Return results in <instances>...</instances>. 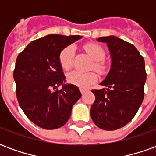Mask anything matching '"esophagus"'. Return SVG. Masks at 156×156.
Segmentation results:
<instances>
[{"instance_id": "esophagus-1", "label": "esophagus", "mask_w": 156, "mask_h": 156, "mask_svg": "<svg viewBox=\"0 0 156 156\" xmlns=\"http://www.w3.org/2000/svg\"><path fill=\"white\" fill-rule=\"evenodd\" d=\"M88 91H89L88 89H86V88H80V92H81L82 94H84L85 93H87Z\"/></svg>"}]
</instances>
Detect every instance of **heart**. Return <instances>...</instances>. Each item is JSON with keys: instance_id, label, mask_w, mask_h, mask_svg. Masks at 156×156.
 Here are the masks:
<instances>
[{"instance_id": "b5f03b06", "label": "heart", "mask_w": 156, "mask_h": 156, "mask_svg": "<svg viewBox=\"0 0 156 156\" xmlns=\"http://www.w3.org/2000/svg\"><path fill=\"white\" fill-rule=\"evenodd\" d=\"M85 50L88 54L95 60L94 63V68L99 73H102L105 71V65L100 60L105 58V51L104 49L98 44L95 43H88L85 45ZM73 58H74V47L68 46L63 48L59 55V62L62 68L64 70H68L73 67ZM68 81L72 84L76 85L79 88H88L92 84H94L97 80V76L93 72L88 73H81L78 71H72L67 76Z\"/></svg>"}]
</instances>
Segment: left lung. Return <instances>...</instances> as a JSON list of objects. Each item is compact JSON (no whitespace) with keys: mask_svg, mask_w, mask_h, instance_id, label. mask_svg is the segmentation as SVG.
I'll use <instances>...</instances> for the list:
<instances>
[{"mask_svg":"<svg viewBox=\"0 0 156 156\" xmlns=\"http://www.w3.org/2000/svg\"><path fill=\"white\" fill-rule=\"evenodd\" d=\"M97 41L107 44L111 65L99 83L105 88L92 90L95 101L90 115L98 128L115 130L131 121L143 102L146 81L144 60L134 45L115 36Z\"/></svg>","mask_w":156,"mask_h":156,"instance_id":"obj_1","label":"left lung"}]
</instances>
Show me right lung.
Listing matches in <instances>:
<instances>
[{
	"label": "right lung",
	"mask_w": 156,
	"mask_h": 156,
	"mask_svg": "<svg viewBox=\"0 0 156 156\" xmlns=\"http://www.w3.org/2000/svg\"><path fill=\"white\" fill-rule=\"evenodd\" d=\"M82 36L50 34L30 42L18 55L13 77L16 98L30 120L45 129L63 126L81 98L77 86L66 83L61 51ZM63 87L61 90L56 89Z\"/></svg>",
	"instance_id": "add662e5"
}]
</instances>
